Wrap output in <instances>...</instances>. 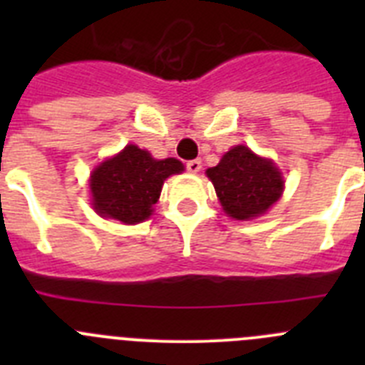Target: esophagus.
Masks as SVG:
<instances>
[{
	"label": "esophagus",
	"instance_id": "34e87169",
	"mask_svg": "<svg viewBox=\"0 0 365 365\" xmlns=\"http://www.w3.org/2000/svg\"><path fill=\"white\" fill-rule=\"evenodd\" d=\"M201 166H202V163L199 159H193V160H188V163H186V170H188L190 173H199L201 172Z\"/></svg>",
	"mask_w": 365,
	"mask_h": 365
}]
</instances>
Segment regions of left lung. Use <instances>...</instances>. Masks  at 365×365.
<instances>
[{
  "label": "left lung",
  "mask_w": 365,
  "mask_h": 365,
  "mask_svg": "<svg viewBox=\"0 0 365 365\" xmlns=\"http://www.w3.org/2000/svg\"><path fill=\"white\" fill-rule=\"evenodd\" d=\"M206 175L225 214L237 221H250L265 214L282 197L285 186L276 164L243 144L222 155L217 166L206 170Z\"/></svg>",
  "instance_id": "obj_1"
}]
</instances>
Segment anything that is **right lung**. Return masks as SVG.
I'll use <instances>...</instances> for the list:
<instances>
[{
    "label": "right lung",
    "instance_id": "obj_1",
    "mask_svg": "<svg viewBox=\"0 0 365 365\" xmlns=\"http://www.w3.org/2000/svg\"><path fill=\"white\" fill-rule=\"evenodd\" d=\"M185 170L177 159L157 160L150 151L128 144L120 153L100 163L91 173L93 208L98 215L137 225L148 219L159 201L164 180Z\"/></svg>",
    "mask_w": 365,
    "mask_h": 365
}]
</instances>
